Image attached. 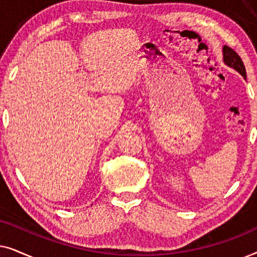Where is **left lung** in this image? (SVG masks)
I'll list each match as a JSON object with an SVG mask.
<instances>
[{"label": "left lung", "instance_id": "8db88e82", "mask_svg": "<svg viewBox=\"0 0 257 257\" xmlns=\"http://www.w3.org/2000/svg\"><path fill=\"white\" fill-rule=\"evenodd\" d=\"M222 56H223V63L229 68L234 69L235 71H237L242 77L245 79L247 78V75H245V68L243 65V62L240 58L236 52H235L233 49H230L227 45H223L222 48Z\"/></svg>", "mask_w": 257, "mask_h": 257}]
</instances>
